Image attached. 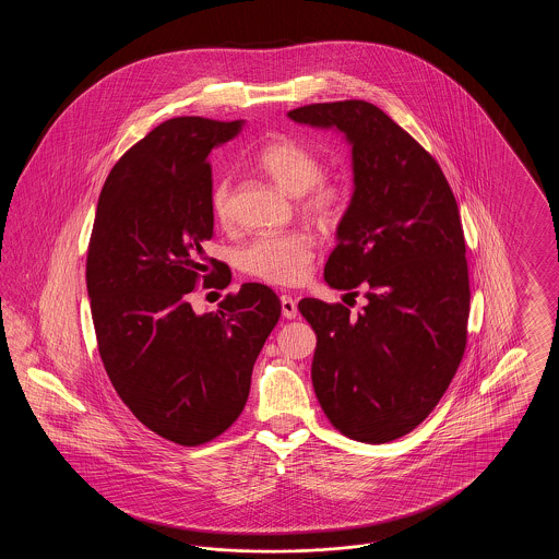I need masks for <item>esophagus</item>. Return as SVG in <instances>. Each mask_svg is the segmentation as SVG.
<instances>
[{"mask_svg":"<svg viewBox=\"0 0 559 559\" xmlns=\"http://www.w3.org/2000/svg\"><path fill=\"white\" fill-rule=\"evenodd\" d=\"M281 310L285 319H295L297 317V301L293 299L292 295H281Z\"/></svg>","mask_w":559,"mask_h":559,"instance_id":"1","label":"esophagus"}]
</instances>
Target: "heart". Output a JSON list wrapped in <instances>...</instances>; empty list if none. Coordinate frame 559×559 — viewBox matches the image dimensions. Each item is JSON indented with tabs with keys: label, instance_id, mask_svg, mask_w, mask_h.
Returning <instances> with one entry per match:
<instances>
[{
	"label": "heart",
	"instance_id": "b5f03b06",
	"mask_svg": "<svg viewBox=\"0 0 559 559\" xmlns=\"http://www.w3.org/2000/svg\"><path fill=\"white\" fill-rule=\"evenodd\" d=\"M258 169L276 187L299 197V212L314 222H333L342 213L346 188L337 180L320 178V160L310 148L292 138H274L255 155ZM212 212L222 226L233 222V182L219 178L212 188ZM314 240L304 233L267 235L247 242L237 253L240 270L278 287L299 285L312 266Z\"/></svg>",
	"mask_w": 559,
	"mask_h": 559
}]
</instances>
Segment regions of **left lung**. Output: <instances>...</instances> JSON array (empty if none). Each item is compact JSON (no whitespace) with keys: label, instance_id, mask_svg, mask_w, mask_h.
<instances>
[{"label":"left lung","instance_id":"8db88e82","mask_svg":"<svg viewBox=\"0 0 559 559\" xmlns=\"http://www.w3.org/2000/svg\"><path fill=\"white\" fill-rule=\"evenodd\" d=\"M301 126L352 146L354 192L324 266L358 295L356 317L314 297L299 312L317 333L312 383L344 436L383 444L419 426L444 396L467 344L469 274L461 215L436 159L365 100L293 108Z\"/></svg>","mask_w":559,"mask_h":559}]
</instances>
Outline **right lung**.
Returning a JSON list of instances; mask_svg holds the SVG:
<instances>
[{"instance_id":"1","label":"right lung","mask_w":559,"mask_h":559,"mask_svg":"<svg viewBox=\"0 0 559 559\" xmlns=\"http://www.w3.org/2000/svg\"><path fill=\"white\" fill-rule=\"evenodd\" d=\"M242 121L176 117L115 163L98 199L85 283L98 352L140 424L199 447L239 419L255 358L281 317L276 293L245 283L215 312L190 306L213 237L210 153ZM230 281L219 278L217 287Z\"/></svg>"}]
</instances>
